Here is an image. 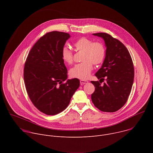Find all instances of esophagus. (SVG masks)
I'll return each instance as SVG.
<instances>
[{
    "label": "esophagus",
    "mask_w": 153,
    "mask_h": 153,
    "mask_svg": "<svg viewBox=\"0 0 153 153\" xmlns=\"http://www.w3.org/2000/svg\"><path fill=\"white\" fill-rule=\"evenodd\" d=\"M80 83L82 85H84V84H86V83H88V81L85 80H80Z\"/></svg>",
    "instance_id": "obj_1"
}]
</instances>
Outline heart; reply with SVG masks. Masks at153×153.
<instances>
[{
  "label": "heart",
  "mask_w": 153,
  "mask_h": 153,
  "mask_svg": "<svg viewBox=\"0 0 153 153\" xmlns=\"http://www.w3.org/2000/svg\"><path fill=\"white\" fill-rule=\"evenodd\" d=\"M74 50L83 52L80 63L76 65L70 71L71 77L80 79H86L93 70V63L95 65L102 63L105 57L106 49L100 42H93L86 37L77 39L73 43ZM62 58L68 65L73 62V55L71 51L67 47L62 50Z\"/></svg>",
  "instance_id": "b5f03b06"
}]
</instances>
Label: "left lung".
I'll return each mask as SVG.
<instances>
[{
    "mask_svg": "<svg viewBox=\"0 0 153 153\" xmlns=\"http://www.w3.org/2000/svg\"><path fill=\"white\" fill-rule=\"evenodd\" d=\"M93 35L103 39L106 50L102 66L95 74L100 80L91 82L95 86L91 100L102 111L115 112L126 103L131 91L133 62L128 50L118 39L105 33ZM104 80L106 82L101 85Z\"/></svg>",
    "mask_w": 153,
    "mask_h": 153,
    "instance_id": "8db88e82",
    "label": "left lung"
}]
</instances>
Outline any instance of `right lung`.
<instances>
[{"label": "right lung", "mask_w": 153, "mask_h": 153, "mask_svg": "<svg viewBox=\"0 0 153 153\" xmlns=\"http://www.w3.org/2000/svg\"><path fill=\"white\" fill-rule=\"evenodd\" d=\"M70 37L68 33L51 31L42 36L26 59L24 78L33 105L47 115H56L66 109L79 87L78 79L68 80V71L62 50Z\"/></svg>", "instance_id": "obj_1"}]
</instances>
